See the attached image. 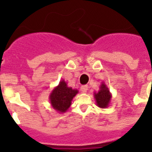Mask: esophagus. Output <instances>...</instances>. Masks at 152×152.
<instances>
[{"label":"esophagus","instance_id":"34e87169","mask_svg":"<svg viewBox=\"0 0 152 152\" xmlns=\"http://www.w3.org/2000/svg\"><path fill=\"white\" fill-rule=\"evenodd\" d=\"M88 85H83L81 86V88H80V90H81V91H82L83 93H86L87 91H88Z\"/></svg>","mask_w":152,"mask_h":152}]
</instances>
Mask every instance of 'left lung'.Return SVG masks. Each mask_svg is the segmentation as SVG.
Returning a JSON list of instances; mask_svg holds the SVG:
<instances>
[{"mask_svg":"<svg viewBox=\"0 0 152 152\" xmlns=\"http://www.w3.org/2000/svg\"><path fill=\"white\" fill-rule=\"evenodd\" d=\"M94 96L96 100V106L102 109L107 108L112 99V94L104 82H102L100 84V90L97 92L94 93Z\"/></svg>","mask_w":152,"mask_h":152,"instance_id":"8db88e82","label":"left lung"}]
</instances>
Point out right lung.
I'll return each mask as SVG.
<instances>
[{"mask_svg": "<svg viewBox=\"0 0 152 152\" xmlns=\"http://www.w3.org/2000/svg\"><path fill=\"white\" fill-rule=\"evenodd\" d=\"M77 93L78 91L77 89L68 87L67 82L62 79L49 95L51 106L58 113H65L71 107L72 100Z\"/></svg>", "mask_w": 152, "mask_h": 152, "instance_id": "right-lung-1", "label": "right lung"}]
</instances>
